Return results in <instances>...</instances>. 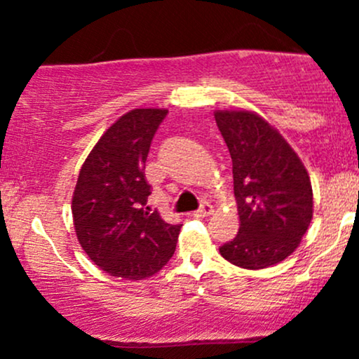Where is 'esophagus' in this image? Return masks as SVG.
<instances>
[{"label": "esophagus", "instance_id": "34e87169", "mask_svg": "<svg viewBox=\"0 0 359 359\" xmlns=\"http://www.w3.org/2000/svg\"><path fill=\"white\" fill-rule=\"evenodd\" d=\"M214 212V209H212V205L209 204V203H204L203 205H201L199 209H197L196 212L192 214L194 217H208V216H211V214Z\"/></svg>", "mask_w": 359, "mask_h": 359}]
</instances>
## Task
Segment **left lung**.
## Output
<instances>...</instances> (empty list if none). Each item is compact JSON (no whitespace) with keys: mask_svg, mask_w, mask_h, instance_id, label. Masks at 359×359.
<instances>
[{"mask_svg":"<svg viewBox=\"0 0 359 359\" xmlns=\"http://www.w3.org/2000/svg\"><path fill=\"white\" fill-rule=\"evenodd\" d=\"M214 118L233 160L240 214V231L219 253L241 269H269L294 253L311 224V179L294 148L259 114L217 109Z\"/></svg>","mask_w":359,"mask_h":359,"instance_id":"8db88e82","label":"left lung"}]
</instances>
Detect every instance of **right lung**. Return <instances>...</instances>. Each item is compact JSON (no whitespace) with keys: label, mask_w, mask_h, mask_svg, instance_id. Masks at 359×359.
<instances>
[{"label":"right lung","mask_w":359,"mask_h":359,"mask_svg":"<svg viewBox=\"0 0 359 359\" xmlns=\"http://www.w3.org/2000/svg\"><path fill=\"white\" fill-rule=\"evenodd\" d=\"M167 109L140 108L111 125L82 163L72 196L77 240L111 277L142 280L167 265L180 224L147 208L145 162Z\"/></svg>","instance_id":"1"}]
</instances>
